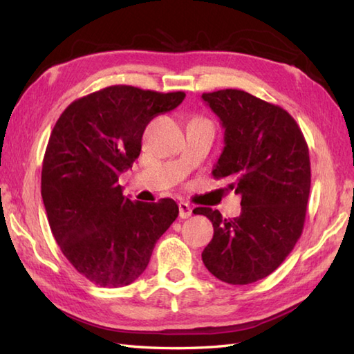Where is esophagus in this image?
<instances>
[{"label": "esophagus", "instance_id": "obj_1", "mask_svg": "<svg viewBox=\"0 0 354 354\" xmlns=\"http://www.w3.org/2000/svg\"><path fill=\"white\" fill-rule=\"evenodd\" d=\"M178 207H179V217H181V219H189L193 212L192 207L187 204V202H179Z\"/></svg>", "mask_w": 354, "mask_h": 354}]
</instances>
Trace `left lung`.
<instances>
[{
	"label": "left lung",
	"mask_w": 354,
	"mask_h": 354,
	"mask_svg": "<svg viewBox=\"0 0 354 354\" xmlns=\"http://www.w3.org/2000/svg\"><path fill=\"white\" fill-rule=\"evenodd\" d=\"M225 129V147L213 169L240 194L242 212L225 219L198 207L213 223L202 261L228 284H250L272 274L303 232L310 193L304 135L288 111L240 89L202 94Z\"/></svg>",
	"instance_id": "8db88e82"
}]
</instances>
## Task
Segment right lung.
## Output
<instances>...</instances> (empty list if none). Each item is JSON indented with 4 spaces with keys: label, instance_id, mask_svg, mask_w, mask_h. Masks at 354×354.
<instances>
[{
    "label": "right lung",
    "instance_id": "obj_1",
    "mask_svg": "<svg viewBox=\"0 0 354 354\" xmlns=\"http://www.w3.org/2000/svg\"><path fill=\"white\" fill-rule=\"evenodd\" d=\"M185 94L114 85L74 100L53 127L41 194L53 236L77 272L122 288L145 272L156 240L178 217L173 199L132 202L118 185L153 117Z\"/></svg>",
    "mask_w": 354,
    "mask_h": 354
}]
</instances>
